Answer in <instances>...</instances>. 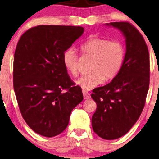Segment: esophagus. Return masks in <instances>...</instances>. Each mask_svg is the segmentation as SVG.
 <instances>
[{"instance_id": "1", "label": "esophagus", "mask_w": 159, "mask_h": 159, "mask_svg": "<svg viewBox=\"0 0 159 159\" xmlns=\"http://www.w3.org/2000/svg\"><path fill=\"white\" fill-rule=\"evenodd\" d=\"M82 93H83V97L84 99H89L90 98V95L88 92H87L86 90H82Z\"/></svg>"}]
</instances>
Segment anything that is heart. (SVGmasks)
I'll list each match as a JSON object with an SVG mask.
<instances>
[{
	"mask_svg": "<svg viewBox=\"0 0 159 159\" xmlns=\"http://www.w3.org/2000/svg\"><path fill=\"white\" fill-rule=\"evenodd\" d=\"M82 56H89L92 61L89 65L88 75L82 76L76 82L84 90H91L116 77L122 67L125 49L119 41L92 37L80 45ZM63 64L68 72L75 77L78 74V55L72 48L62 54Z\"/></svg>",
	"mask_w": 159,
	"mask_h": 159,
	"instance_id": "b5f03b06",
	"label": "heart"
}]
</instances>
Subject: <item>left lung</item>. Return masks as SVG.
<instances>
[{
	"label": "left lung",
	"mask_w": 159,
	"mask_h": 159,
	"mask_svg": "<svg viewBox=\"0 0 159 159\" xmlns=\"http://www.w3.org/2000/svg\"><path fill=\"white\" fill-rule=\"evenodd\" d=\"M122 32L126 53L120 71L105 86L93 90L97 108L93 129L101 138L115 140L129 131L144 108L150 82L149 53L144 38L129 22L106 24Z\"/></svg>",
	"instance_id": "obj_1"
}]
</instances>
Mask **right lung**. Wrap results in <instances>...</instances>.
I'll use <instances>...</instances> for the list:
<instances>
[{
	"label": "right lung",
	"instance_id": "right-lung-1",
	"mask_svg": "<svg viewBox=\"0 0 159 159\" xmlns=\"http://www.w3.org/2000/svg\"><path fill=\"white\" fill-rule=\"evenodd\" d=\"M83 32L82 27L39 25L26 31L17 43L15 95L23 119L40 135L61 133L71 111L83 100L81 88L75 86L62 62L63 53Z\"/></svg>",
	"mask_w": 159,
	"mask_h": 159
}]
</instances>
